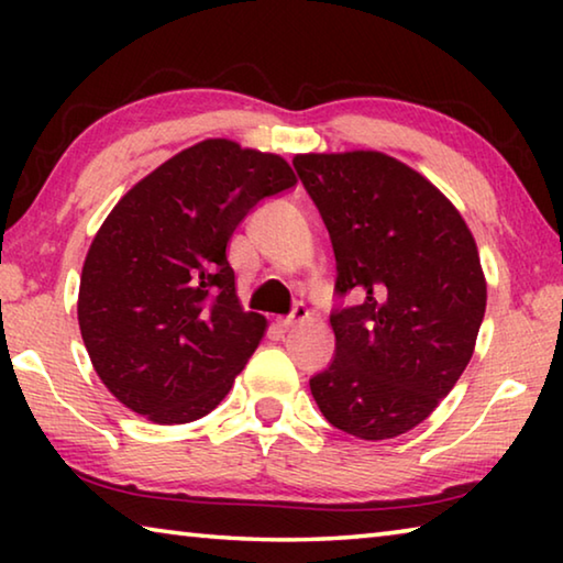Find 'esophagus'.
<instances>
[{"label": "esophagus", "mask_w": 563, "mask_h": 563, "mask_svg": "<svg viewBox=\"0 0 563 563\" xmlns=\"http://www.w3.org/2000/svg\"><path fill=\"white\" fill-rule=\"evenodd\" d=\"M308 318H310V310L305 308V305H295L288 318L278 320V325H280V328H295V325H300V322H305Z\"/></svg>", "instance_id": "esophagus-1"}]
</instances>
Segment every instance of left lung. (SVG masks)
Segmentation results:
<instances>
[{"instance_id": "obj_1", "label": "left lung", "mask_w": 563, "mask_h": 563, "mask_svg": "<svg viewBox=\"0 0 563 563\" xmlns=\"http://www.w3.org/2000/svg\"><path fill=\"white\" fill-rule=\"evenodd\" d=\"M325 221L338 295L335 360L310 379L320 412L367 442L393 440L434 412L470 365L487 280L462 213L422 174L379 151L298 154Z\"/></svg>"}]
</instances>
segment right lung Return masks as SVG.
I'll return each instance as SVG.
<instances>
[{
	"instance_id": "1",
	"label": "right lung",
	"mask_w": 563,
	"mask_h": 563,
	"mask_svg": "<svg viewBox=\"0 0 563 563\" xmlns=\"http://www.w3.org/2000/svg\"><path fill=\"white\" fill-rule=\"evenodd\" d=\"M298 184L278 154L206 139L141 178L93 235L79 328L109 393L156 424L206 417L265 332L225 247L265 196Z\"/></svg>"
}]
</instances>
